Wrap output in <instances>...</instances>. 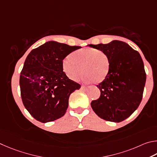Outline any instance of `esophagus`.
<instances>
[{
    "label": "esophagus",
    "instance_id": "34e87169",
    "mask_svg": "<svg viewBox=\"0 0 157 157\" xmlns=\"http://www.w3.org/2000/svg\"><path fill=\"white\" fill-rule=\"evenodd\" d=\"M81 90H82V91H86V90H87V87L86 86H81Z\"/></svg>",
    "mask_w": 157,
    "mask_h": 157
}]
</instances>
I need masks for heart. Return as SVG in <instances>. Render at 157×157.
Returning a JSON list of instances; mask_svg holds the SVG:
<instances>
[{"label":"heart","instance_id":"obj_1","mask_svg":"<svg viewBox=\"0 0 157 157\" xmlns=\"http://www.w3.org/2000/svg\"><path fill=\"white\" fill-rule=\"evenodd\" d=\"M63 70L69 78L77 81L83 75L87 83L103 82L108 76L109 60L104 52L94 48H85L66 56L62 63Z\"/></svg>","mask_w":157,"mask_h":157}]
</instances>
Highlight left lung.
Listing matches in <instances>:
<instances>
[{
  "label": "left lung",
  "mask_w": 157,
  "mask_h": 157,
  "mask_svg": "<svg viewBox=\"0 0 157 157\" xmlns=\"http://www.w3.org/2000/svg\"><path fill=\"white\" fill-rule=\"evenodd\" d=\"M89 46L104 52L109 60L108 75L97 86L101 96L92 101V108L104 120L123 121L138 108L142 100L146 74L141 55L120 40Z\"/></svg>",
  "instance_id": "1"
}]
</instances>
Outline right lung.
<instances>
[{
    "mask_svg": "<svg viewBox=\"0 0 157 157\" xmlns=\"http://www.w3.org/2000/svg\"><path fill=\"white\" fill-rule=\"evenodd\" d=\"M81 48L56 41H48L27 56L20 75L23 105L35 119L42 123L62 117L69 97L81 86L70 80L63 70V59Z\"/></svg>",
    "mask_w": 157,
    "mask_h": 157,
    "instance_id": "right-lung-1",
    "label": "right lung"
}]
</instances>
